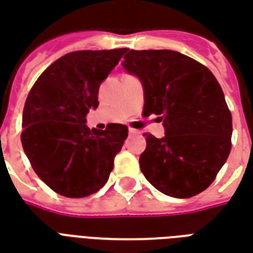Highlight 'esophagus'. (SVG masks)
<instances>
[{
	"label": "esophagus",
	"mask_w": 253,
	"mask_h": 253,
	"mask_svg": "<svg viewBox=\"0 0 253 253\" xmlns=\"http://www.w3.org/2000/svg\"><path fill=\"white\" fill-rule=\"evenodd\" d=\"M128 132H130V134H137V130H135V128H131V127H130V128H128Z\"/></svg>",
	"instance_id": "obj_1"
}]
</instances>
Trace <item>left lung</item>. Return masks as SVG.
I'll list each match as a JSON object with an SVG mask.
<instances>
[{
    "label": "left lung",
    "mask_w": 253,
    "mask_h": 253,
    "mask_svg": "<svg viewBox=\"0 0 253 253\" xmlns=\"http://www.w3.org/2000/svg\"><path fill=\"white\" fill-rule=\"evenodd\" d=\"M122 66L142 81L143 116L159 115L164 138L149 132L141 170L159 191L191 198L211 184L232 148V114L205 65L172 50H128Z\"/></svg>",
    "instance_id": "1"
}]
</instances>
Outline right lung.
<instances>
[{
    "label": "right lung",
    "mask_w": 253,
    "mask_h": 253,
    "mask_svg": "<svg viewBox=\"0 0 253 253\" xmlns=\"http://www.w3.org/2000/svg\"><path fill=\"white\" fill-rule=\"evenodd\" d=\"M126 48L73 51L52 62L31 88L21 143L36 175L66 198H85L104 186L128 135L125 125L86 127L100 84Z\"/></svg>",
    "instance_id": "add662e5"
}]
</instances>
